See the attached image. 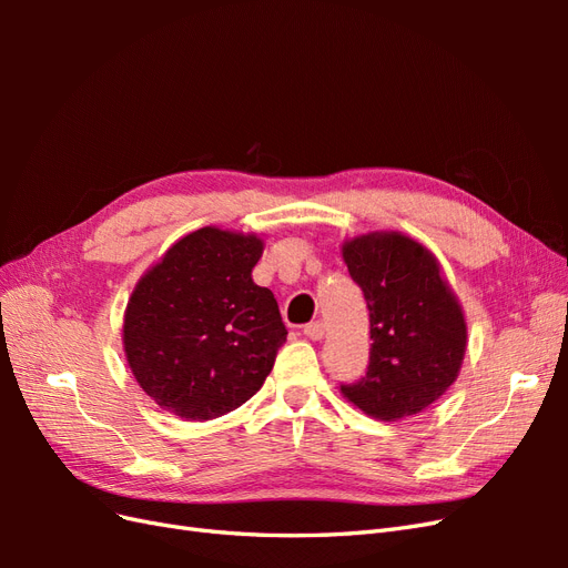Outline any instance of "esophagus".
Listing matches in <instances>:
<instances>
[{"label": "esophagus", "instance_id": "34e87169", "mask_svg": "<svg viewBox=\"0 0 568 568\" xmlns=\"http://www.w3.org/2000/svg\"><path fill=\"white\" fill-rule=\"evenodd\" d=\"M303 334L307 336V338H313V341H320L322 336H324V322H311V324H305L303 326Z\"/></svg>", "mask_w": 568, "mask_h": 568}]
</instances>
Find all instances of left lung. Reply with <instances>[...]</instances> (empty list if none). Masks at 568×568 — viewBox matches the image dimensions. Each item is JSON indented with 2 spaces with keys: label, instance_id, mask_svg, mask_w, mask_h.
Returning a JSON list of instances; mask_svg holds the SVG:
<instances>
[{
  "label": "left lung",
  "instance_id": "left-lung-1",
  "mask_svg": "<svg viewBox=\"0 0 568 568\" xmlns=\"http://www.w3.org/2000/svg\"><path fill=\"white\" fill-rule=\"evenodd\" d=\"M369 307V365L341 393L369 417L395 422L426 409L453 386L467 324L436 257L403 234H367L343 246Z\"/></svg>",
  "mask_w": 568,
  "mask_h": 568
}]
</instances>
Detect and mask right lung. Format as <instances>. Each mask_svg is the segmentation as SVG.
Here are the masks:
<instances>
[{"instance_id":"1","label":"right lung","mask_w":568,"mask_h":568,"mask_svg":"<svg viewBox=\"0 0 568 568\" xmlns=\"http://www.w3.org/2000/svg\"><path fill=\"white\" fill-rule=\"evenodd\" d=\"M257 236L203 227L136 284L123 341L134 379L156 405L203 422L261 390L286 341L277 298L251 280Z\"/></svg>"}]
</instances>
